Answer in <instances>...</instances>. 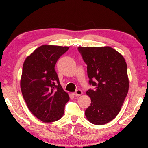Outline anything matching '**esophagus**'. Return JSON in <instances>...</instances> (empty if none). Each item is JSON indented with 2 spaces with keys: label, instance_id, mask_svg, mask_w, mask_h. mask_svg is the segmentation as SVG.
Here are the masks:
<instances>
[{
  "label": "esophagus",
  "instance_id": "esophagus-1",
  "mask_svg": "<svg viewBox=\"0 0 148 148\" xmlns=\"http://www.w3.org/2000/svg\"><path fill=\"white\" fill-rule=\"evenodd\" d=\"M83 94V92L81 90H77L74 93V95L75 96H80Z\"/></svg>",
  "mask_w": 148,
  "mask_h": 148
}]
</instances>
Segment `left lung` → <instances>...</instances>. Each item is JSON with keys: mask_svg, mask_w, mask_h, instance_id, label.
Here are the masks:
<instances>
[{"mask_svg": "<svg viewBox=\"0 0 148 148\" xmlns=\"http://www.w3.org/2000/svg\"><path fill=\"white\" fill-rule=\"evenodd\" d=\"M88 65L90 84L96 86L86 94L91 104L85 115L91 123L102 125L113 120L121 110L129 91L127 63L123 56L110 46H79Z\"/></svg>", "mask_w": 148, "mask_h": 148, "instance_id": "obj_1", "label": "left lung"}]
</instances>
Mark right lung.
<instances>
[{
    "label": "right lung",
    "instance_id": "add662e5",
    "mask_svg": "<svg viewBox=\"0 0 148 148\" xmlns=\"http://www.w3.org/2000/svg\"><path fill=\"white\" fill-rule=\"evenodd\" d=\"M68 46L42 45L25 58L20 86L30 112L44 123L59 120L69 100L60 84L54 66Z\"/></svg>",
    "mask_w": 148,
    "mask_h": 148
}]
</instances>
